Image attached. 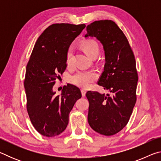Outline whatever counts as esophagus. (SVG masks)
I'll list each match as a JSON object with an SVG mask.
<instances>
[{"instance_id":"1","label":"esophagus","mask_w":161,"mask_h":161,"mask_svg":"<svg viewBox=\"0 0 161 161\" xmlns=\"http://www.w3.org/2000/svg\"><path fill=\"white\" fill-rule=\"evenodd\" d=\"M86 91L85 90V89H81V94H82V97H84L85 96V94H86Z\"/></svg>"}]
</instances>
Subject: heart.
Returning <instances> with one entry per match:
<instances>
[{
    "mask_svg": "<svg viewBox=\"0 0 161 161\" xmlns=\"http://www.w3.org/2000/svg\"><path fill=\"white\" fill-rule=\"evenodd\" d=\"M84 52L89 57L94 58L99 54V48L97 42L94 40H89L81 45ZM73 61V48L69 47L66 54V63L67 66H71ZM98 75L94 70L79 71L70 77V81L81 88L86 89L91 85L97 80Z\"/></svg>",
    "mask_w": 161,
    "mask_h": 161,
    "instance_id": "heart-1",
    "label": "heart"
}]
</instances>
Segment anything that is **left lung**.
Masks as SVG:
<instances>
[{
    "label": "left lung",
    "mask_w": 161,
    "mask_h": 161,
    "mask_svg": "<svg viewBox=\"0 0 161 161\" xmlns=\"http://www.w3.org/2000/svg\"><path fill=\"white\" fill-rule=\"evenodd\" d=\"M85 37H96L103 45L106 62L98 84L110 92H86L88 122L96 132L112 136L126 126L136 102L135 57L126 37L114 21H94L87 25Z\"/></svg>",
    "instance_id": "left-lung-1"
}]
</instances>
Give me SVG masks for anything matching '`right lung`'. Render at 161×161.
Returning <instances> with one entry per match:
<instances>
[{"mask_svg":"<svg viewBox=\"0 0 161 161\" xmlns=\"http://www.w3.org/2000/svg\"><path fill=\"white\" fill-rule=\"evenodd\" d=\"M86 25L53 24L38 37L26 67L24 86L27 111L40 134L53 137L60 134L69 122V114L81 97L77 86L68 84L61 95L53 87L67 67L66 54L69 45Z\"/></svg>","mask_w":161,"mask_h":161,"instance_id":"add662e5","label":"right lung"}]
</instances>
